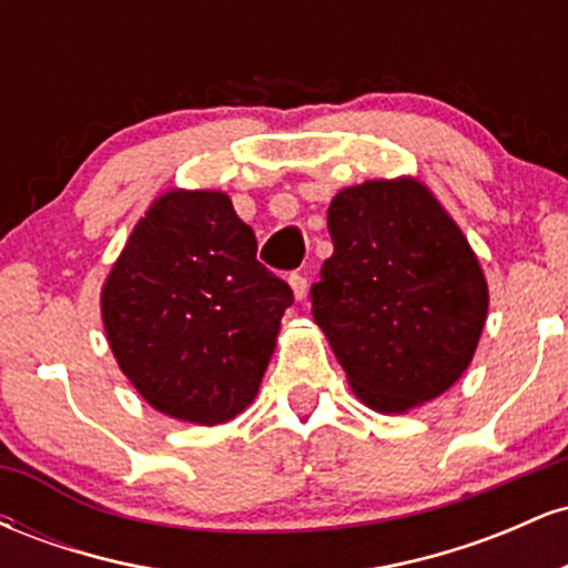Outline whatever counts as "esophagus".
I'll return each mask as SVG.
<instances>
[{
  "mask_svg": "<svg viewBox=\"0 0 568 568\" xmlns=\"http://www.w3.org/2000/svg\"><path fill=\"white\" fill-rule=\"evenodd\" d=\"M291 288H293V296L302 302V298L306 296V277L302 275V272H293L291 275Z\"/></svg>",
  "mask_w": 568,
  "mask_h": 568,
  "instance_id": "obj_1",
  "label": "esophagus"
}]
</instances>
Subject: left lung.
I'll return each mask as SVG.
<instances>
[{"instance_id":"1","label":"left lung","mask_w":568,"mask_h":568,"mask_svg":"<svg viewBox=\"0 0 568 568\" xmlns=\"http://www.w3.org/2000/svg\"><path fill=\"white\" fill-rule=\"evenodd\" d=\"M334 256L312 315L349 387L382 414L422 406L470 366L488 285L470 243L416 179L366 181L331 200Z\"/></svg>"}]
</instances>
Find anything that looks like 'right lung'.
<instances>
[{
    "label": "right lung",
    "mask_w": 568,
    "mask_h": 568,
    "mask_svg": "<svg viewBox=\"0 0 568 568\" xmlns=\"http://www.w3.org/2000/svg\"><path fill=\"white\" fill-rule=\"evenodd\" d=\"M256 247L224 192L173 189L135 224L101 315L122 374L152 408L221 425L256 397L293 304Z\"/></svg>",
    "instance_id": "right-lung-1"
}]
</instances>
